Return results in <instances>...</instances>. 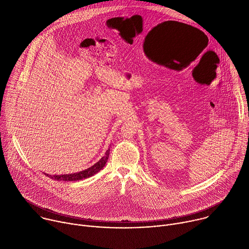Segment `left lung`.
Listing matches in <instances>:
<instances>
[{"instance_id": "obj_1", "label": "left lung", "mask_w": 249, "mask_h": 249, "mask_svg": "<svg viewBox=\"0 0 249 249\" xmlns=\"http://www.w3.org/2000/svg\"><path fill=\"white\" fill-rule=\"evenodd\" d=\"M198 31H199V30H198Z\"/></svg>"}]
</instances>
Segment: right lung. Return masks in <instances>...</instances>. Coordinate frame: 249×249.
<instances>
[{
	"label": "right lung",
	"mask_w": 249,
	"mask_h": 249,
	"mask_svg": "<svg viewBox=\"0 0 249 249\" xmlns=\"http://www.w3.org/2000/svg\"><path fill=\"white\" fill-rule=\"evenodd\" d=\"M109 157V151L107 150L105 153V156L102 157L96 163H94L93 165H91L90 167L82 170L80 172L74 173V174H64V175H48L50 176L52 179L55 180H65V181H75V180H81L84 178H87V177H90L93 174L97 173L99 170L102 169V167L105 165L106 161H107Z\"/></svg>",
	"instance_id": "add662e5"
}]
</instances>
